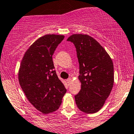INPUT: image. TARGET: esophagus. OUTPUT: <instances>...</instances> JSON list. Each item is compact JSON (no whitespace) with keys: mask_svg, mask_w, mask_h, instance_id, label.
Here are the masks:
<instances>
[{"mask_svg":"<svg viewBox=\"0 0 134 134\" xmlns=\"http://www.w3.org/2000/svg\"><path fill=\"white\" fill-rule=\"evenodd\" d=\"M67 83H68V84H70V82H71V79H70V78L67 79Z\"/></svg>","mask_w":134,"mask_h":134,"instance_id":"esophagus-1","label":"esophagus"}]
</instances>
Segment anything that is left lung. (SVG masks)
Listing matches in <instances>:
<instances>
[{"instance_id":"8db88e82","label":"left lung","mask_w":134,"mask_h":134,"mask_svg":"<svg viewBox=\"0 0 134 134\" xmlns=\"http://www.w3.org/2000/svg\"><path fill=\"white\" fill-rule=\"evenodd\" d=\"M67 41L74 44L79 64L81 87L74 96L76 105L85 113L97 112L113 88L112 60L102 46L88 35L73 34Z\"/></svg>"}]
</instances>
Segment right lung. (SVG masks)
<instances>
[{
    "mask_svg": "<svg viewBox=\"0 0 134 134\" xmlns=\"http://www.w3.org/2000/svg\"><path fill=\"white\" fill-rule=\"evenodd\" d=\"M64 36L46 35L35 41L23 56L19 83L26 98L44 114L59 108L67 90L54 70L52 56Z\"/></svg>",
    "mask_w": 134,
    "mask_h": 134,
    "instance_id": "add662e5",
    "label": "right lung"
}]
</instances>
